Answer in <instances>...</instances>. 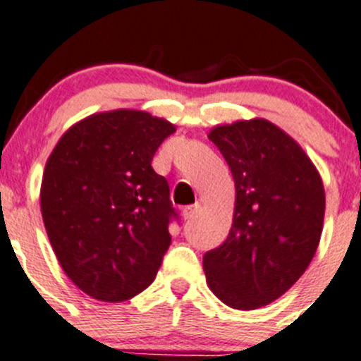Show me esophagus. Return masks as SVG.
<instances>
[{"instance_id":"obj_1","label":"esophagus","mask_w":361,"mask_h":361,"mask_svg":"<svg viewBox=\"0 0 361 361\" xmlns=\"http://www.w3.org/2000/svg\"><path fill=\"white\" fill-rule=\"evenodd\" d=\"M200 211V205L195 204V205H188V207L183 209V212H181V216H183L185 221H190L195 217V214Z\"/></svg>"}]
</instances>
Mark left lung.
<instances>
[{
	"instance_id": "8db88e82",
	"label": "left lung",
	"mask_w": 361,
	"mask_h": 361,
	"mask_svg": "<svg viewBox=\"0 0 361 361\" xmlns=\"http://www.w3.org/2000/svg\"><path fill=\"white\" fill-rule=\"evenodd\" d=\"M209 138L235 180L228 238L204 255L207 286L236 310L283 296L314 259L322 235V178L295 138L264 118L217 125Z\"/></svg>"
}]
</instances>
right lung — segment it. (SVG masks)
I'll return each mask as SVG.
<instances>
[{
    "label": "right lung",
    "instance_id": "obj_1",
    "mask_svg": "<svg viewBox=\"0 0 361 361\" xmlns=\"http://www.w3.org/2000/svg\"><path fill=\"white\" fill-rule=\"evenodd\" d=\"M176 126L137 109L90 114L54 145L41 183L47 238L65 274L99 302H126L156 279L176 217L150 166Z\"/></svg>",
    "mask_w": 361,
    "mask_h": 361
}]
</instances>
